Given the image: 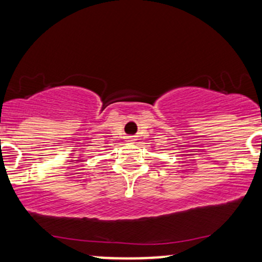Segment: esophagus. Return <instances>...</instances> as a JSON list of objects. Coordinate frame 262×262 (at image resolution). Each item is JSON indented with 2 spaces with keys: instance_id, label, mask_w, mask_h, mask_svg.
I'll return each instance as SVG.
<instances>
[{
  "instance_id": "1",
  "label": "esophagus",
  "mask_w": 262,
  "mask_h": 262,
  "mask_svg": "<svg viewBox=\"0 0 262 262\" xmlns=\"http://www.w3.org/2000/svg\"><path fill=\"white\" fill-rule=\"evenodd\" d=\"M127 139H128V141H133V138H132V137H128Z\"/></svg>"
}]
</instances>
